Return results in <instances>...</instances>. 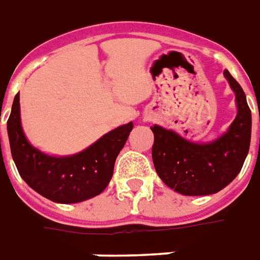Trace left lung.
Listing matches in <instances>:
<instances>
[{
	"instance_id": "1",
	"label": "left lung",
	"mask_w": 260,
	"mask_h": 260,
	"mask_svg": "<svg viewBox=\"0 0 260 260\" xmlns=\"http://www.w3.org/2000/svg\"><path fill=\"white\" fill-rule=\"evenodd\" d=\"M237 101V117L225 133L211 143H193L161 126H152V161L158 176L175 192L206 196L230 185L245 162L251 144L252 116L245 92L224 71Z\"/></svg>"
}]
</instances>
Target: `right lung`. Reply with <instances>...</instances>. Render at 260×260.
<instances>
[{
  "mask_svg": "<svg viewBox=\"0 0 260 260\" xmlns=\"http://www.w3.org/2000/svg\"><path fill=\"white\" fill-rule=\"evenodd\" d=\"M7 130L11 154L22 179L43 198L68 204L95 198L106 189L116 158L133 130V123L106 133L78 154L47 155L27 141L21 124L19 93H16Z\"/></svg>",
  "mask_w": 260,
  "mask_h": 260,
  "instance_id": "right-lung-1",
  "label": "right lung"
}]
</instances>
